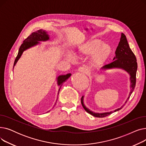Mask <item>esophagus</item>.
I'll use <instances>...</instances> for the list:
<instances>
[{
	"label": "esophagus",
	"mask_w": 146,
	"mask_h": 146,
	"mask_svg": "<svg viewBox=\"0 0 146 146\" xmlns=\"http://www.w3.org/2000/svg\"><path fill=\"white\" fill-rule=\"evenodd\" d=\"M78 71L81 72V73H87L88 72V70L87 67H85V66H82L79 68Z\"/></svg>",
	"instance_id": "esophagus-1"
}]
</instances>
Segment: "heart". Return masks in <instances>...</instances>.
<instances>
[{"label":"heart","instance_id":"1","mask_svg":"<svg viewBox=\"0 0 146 146\" xmlns=\"http://www.w3.org/2000/svg\"><path fill=\"white\" fill-rule=\"evenodd\" d=\"M111 52L108 45L104 44L100 40L89 41L80 45L78 50V54L80 56H88L92 55L91 63L94 66H100L108 58ZM67 58L70 61H74L75 57L72 54L69 53Z\"/></svg>","mask_w":146,"mask_h":146}]
</instances>
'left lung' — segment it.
<instances>
[{
    "mask_svg": "<svg viewBox=\"0 0 146 146\" xmlns=\"http://www.w3.org/2000/svg\"><path fill=\"white\" fill-rule=\"evenodd\" d=\"M113 61L110 64L105 65L102 68V69H108L111 68H121L124 69L131 76L130 80H131V90L130 92L129 96L127 99L125 103L128 101V99L131 96L133 92L134 91V88L135 86L136 83V73L137 70V59L133 52L131 51V48L129 47V44L128 43L126 36L123 34H121V37L120 41L118 44V47L115 51V56L113 58ZM83 96L81 98V103L83 107V108L89 113L92 115L98 118H104L106 116L110 115V114L112 113L113 112H116L122 108L123 106L121 108L111 112H105V113H95L90 111L86 108L85 106L83 104Z\"/></svg>",
    "mask_w": 146,
    "mask_h": 146,
    "instance_id": "8db88e82",
    "label": "left lung"
}]
</instances>
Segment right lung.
Returning a JSON list of instances; mask_svg holds the SVG:
<instances>
[{
  "mask_svg": "<svg viewBox=\"0 0 146 146\" xmlns=\"http://www.w3.org/2000/svg\"><path fill=\"white\" fill-rule=\"evenodd\" d=\"M48 39H49L48 35L47 34V32H45L44 30L40 29V30L37 31H36V32H34V33H31V34L29 35L26 38V39L24 41V42H23V43L21 44V45L20 46L18 54L15 60L13 67H14L15 64L17 63L18 60H19V58L21 57L22 54L23 53V52H24V51L28 49V48H30L31 47H33V46L37 44L38 43V41H47ZM70 76H71V74H67L66 75H61V76H58L57 78L58 85L60 87L58 90V94H59L60 89L61 86H62L63 83L64 82H66L69 78H70ZM56 104H55V105H56Z\"/></svg>",
  "mask_w": 146,
  "mask_h": 146,
  "instance_id": "add662e5",
  "label": "right lung"
}]
</instances>
